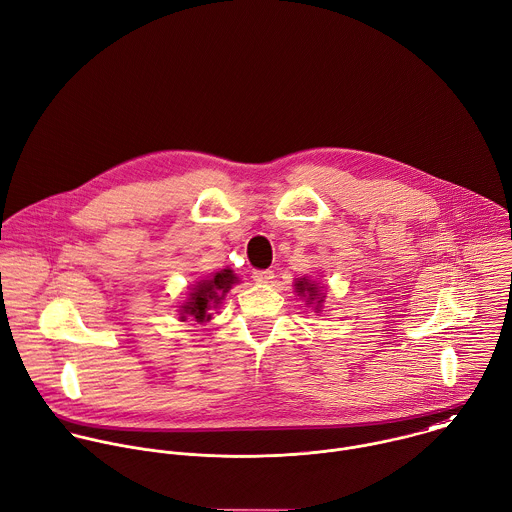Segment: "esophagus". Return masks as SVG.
Segmentation results:
<instances>
[{
    "label": "esophagus",
    "mask_w": 512,
    "mask_h": 512,
    "mask_svg": "<svg viewBox=\"0 0 512 512\" xmlns=\"http://www.w3.org/2000/svg\"><path fill=\"white\" fill-rule=\"evenodd\" d=\"M273 277H275V273H273L271 269H257V271H253V281H255V283H261V285L271 283Z\"/></svg>",
    "instance_id": "esophagus-1"
}]
</instances>
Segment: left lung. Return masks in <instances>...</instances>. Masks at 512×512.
<instances>
[{
  "label": "left lung",
  "instance_id": "8db88e82",
  "mask_svg": "<svg viewBox=\"0 0 512 512\" xmlns=\"http://www.w3.org/2000/svg\"><path fill=\"white\" fill-rule=\"evenodd\" d=\"M295 291L301 299H305L307 307H313L317 313L321 311L323 301H325V293L319 287V283H315L307 277H299V279H295Z\"/></svg>",
  "mask_w": 512,
  "mask_h": 512
}]
</instances>
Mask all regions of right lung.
Masks as SVG:
<instances>
[{"label":"right lung","instance_id":"obj_1","mask_svg":"<svg viewBox=\"0 0 512 512\" xmlns=\"http://www.w3.org/2000/svg\"><path fill=\"white\" fill-rule=\"evenodd\" d=\"M239 283V277L231 271V269H221L201 281L195 283V287H191V293L187 297L185 303H181L179 307V319L187 321L189 317L195 319L197 323H205L211 319V311H215L225 295L229 293V289Z\"/></svg>","mask_w":512,"mask_h":512}]
</instances>
